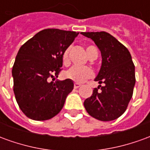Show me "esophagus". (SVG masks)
<instances>
[{"mask_svg":"<svg viewBox=\"0 0 150 150\" xmlns=\"http://www.w3.org/2000/svg\"><path fill=\"white\" fill-rule=\"evenodd\" d=\"M80 86H81V85L79 84V83H75V84H74V88H75V89H77V88H79Z\"/></svg>","mask_w":150,"mask_h":150,"instance_id":"esophagus-1","label":"esophagus"}]
</instances>
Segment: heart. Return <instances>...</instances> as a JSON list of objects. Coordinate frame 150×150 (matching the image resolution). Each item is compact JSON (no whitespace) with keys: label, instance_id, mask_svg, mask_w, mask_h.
<instances>
[{"label":"heart","instance_id":"heart-1","mask_svg":"<svg viewBox=\"0 0 150 150\" xmlns=\"http://www.w3.org/2000/svg\"><path fill=\"white\" fill-rule=\"evenodd\" d=\"M95 48L93 46H88L86 51L88 58L91 56V52ZM62 63L65 66H67L70 63L69 60V49H67L62 54ZM93 72L91 69L88 67H72L67 71L65 73V76L69 79L75 83H83L88 79L92 77Z\"/></svg>","mask_w":150,"mask_h":150}]
</instances>
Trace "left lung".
Returning <instances> with one entry per match:
<instances>
[{
  "instance_id": "obj_1",
  "label": "left lung",
  "mask_w": 150,
  "mask_h": 150,
  "mask_svg": "<svg viewBox=\"0 0 150 150\" xmlns=\"http://www.w3.org/2000/svg\"><path fill=\"white\" fill-rule=\"evenodd\" d=\"M81 34L96 43L102 56L100 70L95 81L103 86L94 88L91 97L85 100V109L99 120L117 119L125 112L135 85V66L131 54L107 32H82Z\"/></svg>"
}]
</instances>
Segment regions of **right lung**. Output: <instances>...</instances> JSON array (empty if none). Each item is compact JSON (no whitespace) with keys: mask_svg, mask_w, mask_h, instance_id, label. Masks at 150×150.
Returning <instances> with one entry per match:
<instances>
[{"mask_svg":"<svg viewBox=\"0 0 150 150\" xmlns=\"http://www.w3.org/2000/svg\"><path fill=\"white\" fill-rule=\"evenodd\" d=\"M78 34L75 31L46 29L18 50L12 70L13 91L18 106L29 118L46 120L62 110L74 83L69 79L54 80L62 67L63 53Z\"/></svg>","mask_w":150,"mask_h":150,"instance_id":"1","label":"right lung"}]
</instances>
